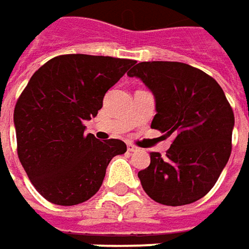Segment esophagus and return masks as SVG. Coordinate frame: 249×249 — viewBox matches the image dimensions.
I'll list each match as a JSON object with an SVG mask.
<instances>
[{
    "instance_id": "esophagus-1",
    "label": "esophagus",
    "mask_w": 249,
    "mask_h": 249,
    "mask_svg": "<svg viewBox=\"0 0 249 249\" xmlns=\"http://www.w3.org/2000/svg\"><path fill=\"white\" fill-rule=\"evenodd\" d=\"M126 147H128V151H131V153H132V151H138V150H139V149H138L136 146H133V144H128Z\"/></svg>"
}]
</instances>
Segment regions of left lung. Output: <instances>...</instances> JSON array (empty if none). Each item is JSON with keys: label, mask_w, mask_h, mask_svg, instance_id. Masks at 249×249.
<instances>
[{"label": "left lung", "mask_w": 249, "mask_h": 249, "mask_svg": "<svg viewBox=\"0 0 249 249\" xmlns=\"http://www.w3.org/2000/svg\"><path fill=\"white\" fill-rule=\"evenodd\" d=\"M128 75L141 78L156 98L151 128L174 135L165 157L153 151L150 165L139 171L143 190L171 207L200 200L231 153L234 114L225 92L211 75L180 62H142Z\"/></svg>", "instance_id": "1"}]
</instances>
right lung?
<instances>
[{
  "mask_svg": "<svg viewBox=\"0 0 249 249\" xmlns=\"http://www.w3.org/2000/svg\"><path fill=\"white\" fill-rule=\"evenodd\" d=\"M131 59L71 53L48 60L33 74L19 96L13 123L18 156L33 186L45 200L75 205L96 194L114 156L126 144L85 135V120L95 117L103 98Z\"/></svg>",
  "mask_w": 249,
  "mask_h": 249,
  "instance_id": "right-lung-1",
  "label": "right lung"
}]
</instances>
